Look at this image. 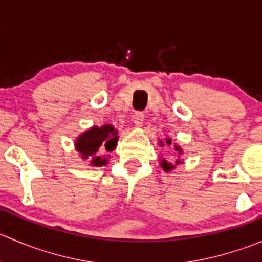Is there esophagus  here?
Listing matches in <instances>:
<instances>
[{
    "label": "esophagus",
    "instance_id": "obj_1",
    "mask_svg": "<svg viewBox=\"0 0 262 262\" xmlns=\"http://www.w3.org/2000/svg\"><path fill=\"white\" fill-rule=\"evenodd\" d=\"M143 120H144V114L142 112H137L136 114L133 116V121L134 124H136V126H141L142 124H143Z\"/></svg>",
    "mask_w": 262,
    "mask_h": 262
}]
</instances>
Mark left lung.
I'll return each instance as SVG.
<instances>
[{
  "instance_id": "obj_1",
  "label": "left lung",
  "mask_w": 262,
  "mask_h": 262,
  "mask_svg": "<svg viewBox=\"0 0 262 262\" xmlns=\"http://www.w3.org/2000/svg\"><path fill=\"white\" fill-rule=\"evenodd\" d=\"M158 144H160L161 147L172 146V141H171V138H166L165 141L160 139V141H158ZM173 150H175V155H176V158H175V161H173V162H168L166 158L160 157V166L163 168V171H166V172H170V171L175 170L176 166H179L180 163H182V161L180 160V156L182 155V153H184L182 148L179 146L178 143H173Z\"/></svg>"
}]
</instances>
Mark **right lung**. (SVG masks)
Masks as SVG:
<instances>
[{"instance_id": "obj_1", "label": "right lung", "mask_w": 262, "mask_h": 262, "mask_svg": "<svg viewBox=\"0 0 262 262\" xmlns=\"http://www.w3.org/2000/svg\"><path fill=\"white\" fill-rule=\"evenodd\" d=\"M118 130L112 124H104L102 126H91L76 138L75 148L82 160H89L90 166L101 167L107 165L110 153L118 144Z\"/></svg>"}]
</instances>
